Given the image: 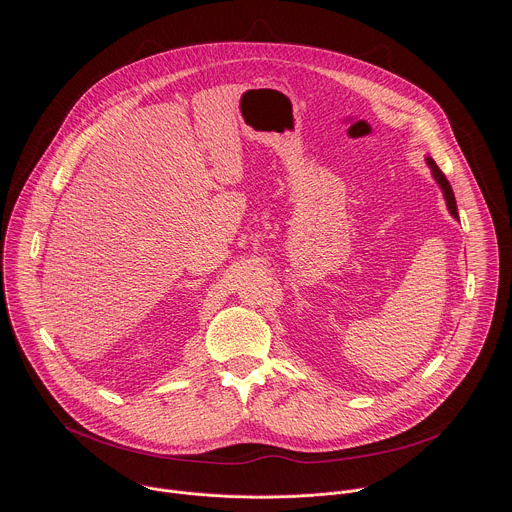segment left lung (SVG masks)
<instances>
[{
  "label": "left lung",
  "instance_id": "obj_1",
  "mask_svg": "<svg viewBox=\"0 0 512 512\" xmlns=\"http://www.w3.org/2000/svg\"><path fill=\"white\" fill-rule=\"evenodd\" d=\"M425 164L429 166V170H431V176H433V180L437 182V186H440V190H442V194H444V200H446V206H448V210H450V214L456 218V221H460L458 218V206H456V196H454V190H452V186H450V182H448V178L444 176V172L437 168V164L433 162V158H425Z\"/></svg>",
  "mask_w": 512,
  "mask_h": 512
}]
</instances>
